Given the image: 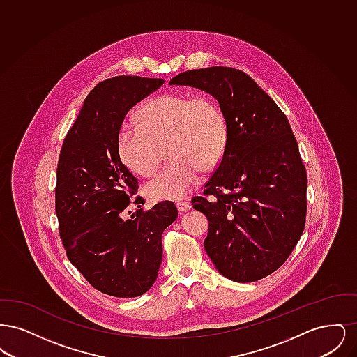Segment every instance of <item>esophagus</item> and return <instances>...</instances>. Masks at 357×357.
I'll list each match as a JSON object with an SVG mask.
<instances>
[{
  "instance_id": "obj_1",
  "label": "esophagus",
  "mask_w": 357,
  "mask_h": 357,
  "mask_svg": "<svg viewBox=\"0 0 357 357\" xmlns=\"http://www.w3.org/2000/svg\"><path fill=\"white\" fill-rule=\"evenodd\" d=\"M176 207L179 213H186L187 210L191 208V204L188 201H181V202H176Z\"/></svg>"
}]
</instances>
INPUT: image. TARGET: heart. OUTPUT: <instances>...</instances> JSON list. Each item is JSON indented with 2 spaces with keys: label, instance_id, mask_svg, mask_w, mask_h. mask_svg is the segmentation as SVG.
Instances as JSON below:
<instances>
[{
  "label": "heart",
  "instance_id": "b5f03b06",
  "mask_svg": "<svg viewBox=\"0 0 357 357\" xmlns=\"http://www.w3.org/2000/svg\"><path fill=\"white\" fill-rule=\"evenodd\" d=\"M139 121H126L118 134L121 162L139 175H151L167 142L171 162L150 179L149 198L179 199L195 186L202 170L221 162L229 126L218 100L210 95L165 93L143 104Z\"/></svg>",
  "mask_w": 357,
  "mask_h": 357
}]
</instances>
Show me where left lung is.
Listing matches in <instances>:
<instances>
[{
  "label": "left lung",
  "mask_w": 357,
  "mask_h": 357,
  "mask_svg": "<svg viewBox=\"0 0 357 357\" xmlns=\"http://www.w3.org/2000/svg\"><path fill=\"white\" fill-rule=\"evenodd\" d=\"M170 84L199 88L221 104L227 147L192 207L207 217L204 250L218 272L258 281L288 259L305 227V166L288 119L239 69H192Z\"/></svg>",
  "instance_id": "left-lung-1"
}]
</instances>
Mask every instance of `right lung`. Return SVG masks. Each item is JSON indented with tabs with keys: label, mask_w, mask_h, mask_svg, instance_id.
Wrapping results in <instances>:
<instances>
[{
	"label": "right lung",
	"mask_w": 357,
	"mask_h": 357,
	"mask_svg": "<svg viewBox=\"0 0 357 357\" xmlns=\"http://www.w3.org/2000/svg\"><path fill=\"white\" fill-rule=\"evenodd\" d=\"M163 83L140 76L99 83L85 98L59 158L56 215L67 257L93 288L120 298L153 287L163 257L162 234L178 218L170 201L124 218L139 186L120 159L118 134L127 112ZM139 202L143 198L136 197Z\"/></svg>",
	"instance_id": "add662e5"
}]
</instances>
